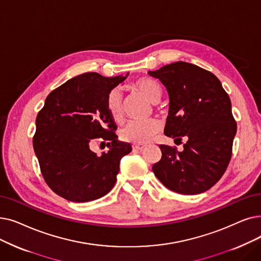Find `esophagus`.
Segmentation results:
<instances>
[{
  "label": "esophagus",
  "mask_w": 261,
  "mask_h": 261,
  "mask_svg": "<svg viewBox=\"0 0 261 261\" xmlns=\"http://www.w3.org/2000/svg\"><path fill=\"white\" fill-rule=\"evenodd\" d=\"M133 150H137V151H142L145 149V146L144 145H134L132 147Z\"/></svg>",
  "instance_id": "esophagus-1"
}]
</instances>
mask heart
<instances>
[{"mask_svg":"<svg viewBox=\"0 0 261 261\" xmlns=\"http://www.w3.org/2000/svg\"><path fill=\"white\" fill-rule=\"evenodd\" d=\"M133 87L151 103L159 102L162 96L160 84L153 79L141 77L133 83ZM107 111L115 122H120L123 115V96L119 88H113L107 96ZM160 130V124L154 119L131 121L120 131V139L132 144H145Z\"/></svg>","mask_w":261,"mask_h":261,"instance_id":"1","label":"heart"}]
</instances>
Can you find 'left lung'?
<instances>
[{
  "label": "left lung",
  "instance_id": "1",
  "mask_svg": "<svg viewBox=\"0 0 261 261\" xmlns=\"http://www.w3.org/2000/svg\"><path fill=\"white\" fill-rule=\"evenodd\" d=\"M148 73L168 93L164 134L180 144L187 140L182 151L159 146L162 158L152 171L176 193H202L222 178L231 158L237 123L229 96L212 72L190 63L176 62Z\"/></svg>",
  "mask_w": 261,
  "mask_h": 261
}]
</instances>
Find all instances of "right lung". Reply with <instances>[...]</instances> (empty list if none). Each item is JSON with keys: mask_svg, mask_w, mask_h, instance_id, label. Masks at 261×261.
Listing matches in <instances>:
<instances>
[{"mask_svg": "<svg viewBox=\"0 0 261 261\" xmlns=\"http://www.w3.org/2000/svg\"><path fill=\"white\" fill-rule=\"evenodd\" d=\"M128 74L76 75L52 90L44 101L36 118L33 146L44 181L61 197L85 202L105 196L114 187L120 159L132 147L117 140V126L106 100ZM95 138L108 142L107 154L97 156L90 150Z\"/></svg>", "mask_w": 261, "mask_h": 261, "instance_id": "obj_1", "label": "right lung"}]
</instances>
